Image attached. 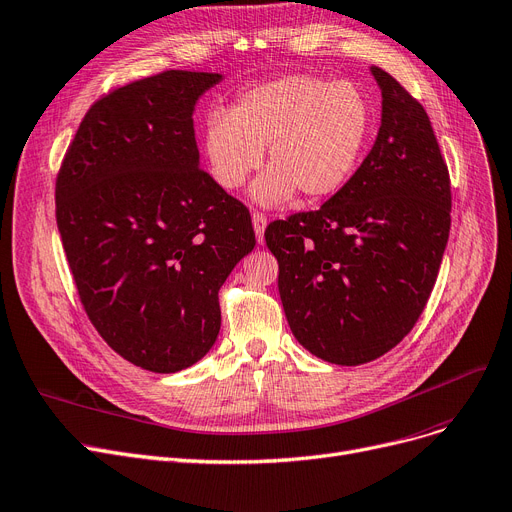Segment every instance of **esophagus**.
<instances>
[{"label": "esophagus", "mask_w": 512, "mask_h": 512, "mask_svg": "<svg viewBox=\"0 0 512 512\" xmlns=\"http://www.w3.org/2000/svg\"><path fill=\"white\" fill-rule=\"evenodd\" d=\"M265 226H268V217H265V215L259 213V211H253V228H255V236H257L259 242H263Z\"/></svg>", "instance_id": "1"}]
</instances>
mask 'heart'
Segmentation results:
<instances>
[{"mask_svg": "<svg viewBox=\"0 0 512 512\" xmlns=\"http://www.w3.org/2000/svg\"><path fill=\"white\" fill-rule=\"evenodd\" d=\"M370 106L353 83L284 75L249 87L232 113L215 108L203 131L213 180L236 190L268 148L270 171L253 186L259 205L278 207L295 190L307 201L337 194L358 167L370 133Z\"/></svg>", "mask_w": 512, "mask_h": 512, "instance_id": "b5f03b06", "label": "heart"}]
</instances>
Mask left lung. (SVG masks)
Returning a JSON list of instances; mask_svg holds the SVG:
<instances>
[{"instance_id":"obj_1","label":"left lung","mask_w":512,"mask_h":512,"mask_svg":"<svg viewBox=\"0 0 512 512\" xmlns=\"http://www.w3.org/2000/svg\"><path fill=\"white\" fill-rule=\"evenodd\" d=\"M370 71L383 117L368 157L318 211L265 228L288 326L339 366L381 358L414 328L452 224L450 173L427 110L379 66Z\"/></svg>"}]
</instances>
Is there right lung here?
Returning a JSON list of instances; mask_svg holds the SVG:
<instances>
[{"mask_svg": "<svg viewBox=\"0 0 512 512\" xmlns=\"http://www.w3.org/2000/svg\"><path fill=\"white\" fill-rule=\"evenodd\" d=\"M219 73L165 71L87 110L56 177V224L87 318L169 374L213 347L219 288L255 247L251 213L198 167L192 113Z\"/></svg>", "mask_w": 512, "mask_h": 512, "instance_id": "1", "label": "right lung"}]
</instances>
